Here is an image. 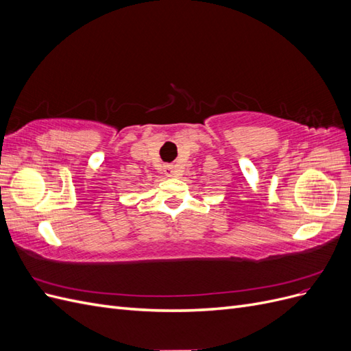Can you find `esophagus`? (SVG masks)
I'll return each mask as SVG.
<instances>
[{"instance_id":"34e87169","label":"esophagus","mask_w":351,"mask_h":351,"mask_svg":"<svg viewBox=\"0 0 351 351\" xmlns=\"http://www.w3.org/2000/svg\"><path fill=\"white\" fill-rule=\"evenodd\" d=\"M165 174L168 176V177H177V169H176V167L174 165H167L165 167Z\"/></svg>"}]
</instances>
